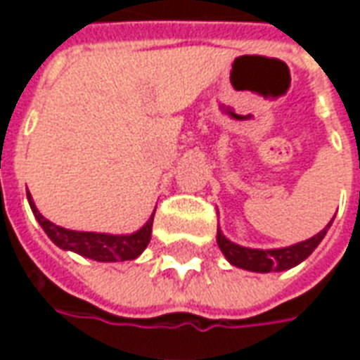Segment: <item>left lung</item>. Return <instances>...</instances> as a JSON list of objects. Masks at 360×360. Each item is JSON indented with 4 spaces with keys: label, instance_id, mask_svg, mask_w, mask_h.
<instances>
[{
    "label": "left lung",
    "instance_id": "left-lung-1",
    "mask_svg": "<svg viewBox=\"0 0 360 360\" xmlns=\"http://www.w3.org/2000/svg\"><path fill=\"white\" fill-rule=\"evenodd\" d=\"M332 226V221L326 226V229ZM326 229L320 233L310 237L307 241L297 243L293 247H285V249H271V250H260V249H247V247H239L229 239H226L221 231L218 229V245L226 258L237 268L250 271H260V274H268V271H281L293 268L304 258L310 257V252L316 249L320 241L324 239Z\"/></svg>",
    "mask_w": 360,
    "mask_h": 360
}]
</instances>
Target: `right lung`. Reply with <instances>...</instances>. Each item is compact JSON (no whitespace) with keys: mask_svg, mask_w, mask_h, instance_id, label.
Segmentation results:
<instances>
[{"mask_svg":"<svg viewBox=\"0 0 360 360\" xmlns=\"http://www.w3.org/2000/svg\"><path fill=\"white\" fill-rule=\"evenodd\" d=\"M28 202L34 212L38 224L48 233L51 241L58 245L59 249L73 250L79 252L81 257L92 258L98 262H123V260H133L146 249L152 235V221L154 216L148 219V224L139 229L133 235H105V233H86V231H71L65 227H59L51 224L36 210L34 202L30 198V193L27 191Z\"/></svg>","mask_w":360,"mask_h":360,"instance_id":"right-lung-1","label":"right lung"}]
</instances>
